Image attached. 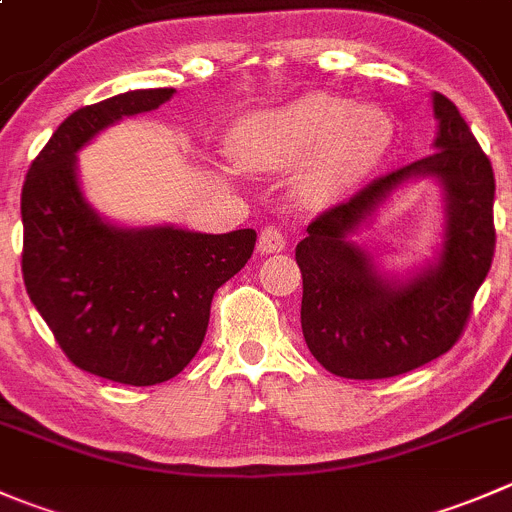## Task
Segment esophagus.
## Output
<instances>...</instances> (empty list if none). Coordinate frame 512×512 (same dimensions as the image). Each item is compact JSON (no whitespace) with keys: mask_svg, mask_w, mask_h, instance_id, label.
<instances>
[{"mask_svg":"<svg viewBox=\"0 0 512 512\" xmlns=\"http://www.w3.org/2000/svg\"><path fill=\"white\" fill-rule=\"evenodd\" d=\"M287 245V237L285 232L280 230V227L275 225H267L265 230L260 232V240H257V250L262 252V255H272V252H282Z\"/></svg>","mask_w":512,"mask_h":512,"instance_id":"obj_1","label":"esophagus"}]
</instances>
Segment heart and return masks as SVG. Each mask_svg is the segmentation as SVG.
I'll return each mask as SVG.
<instances>
[{
    "label": "heart",
    "mask_w": 512,
    "mask_h": 512,
    "mask_svg": "<svg viewBox=\"0 0 512 512\" xmlns=\"http://www.w3.org/2000/svg\"><path fill=\"white\" fill-rule=\"evenodd\" d=\"M393 142L395 124L385 109L352 107L327 92L250 114L232 132L235 157L250 170L277 172L302 162L295 185L310 205H325L372 175Z\"/></svg>",
    "instance_id": "heart-1"
}]
</instances>
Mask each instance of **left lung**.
Returning <instances> with one entry per match:
<instances>
[{"mask_svg":"<svg viewBox=\"0 0 512 512\" xmlns=\"http://www.w3.org/2000/svg\"><path fill=\"white\" fill-rule=\"evenodd\" d=\"M433 109L440 122L438 152L375 177L350 200L320 212L295 247L302 335L332 375L382 380L445 355L463 335L475 292L493 265V167L445 94H433ZM413 176L444 182L446 245L438 266L395 286L376 275L349 232Z\"/></svg>","mask_w":512,"mask_h":512,"instance_id":"1","label":"left lung"}]
</instances>
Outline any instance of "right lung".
Listing matches in <instances>:
<instances>
[{"label":"right lung","instance_id":"obj_1","mask_svg":"<svg viewBox=\"0 0 512 512\" xmlns=\"http://www.w3.org/2000/svg\"><path fill=\"white\" fill-rule=\"evenodd\" d=\"M172 94L170 87L137 89L72 112L34 157L22 187L29 300L72 365L135 388L160 385L190 365L212 297L245 267L257 240L255 230H119L84 202L74 152Z\"/></svg>","mask_w":512,"mask_h":512}]
</instances>
